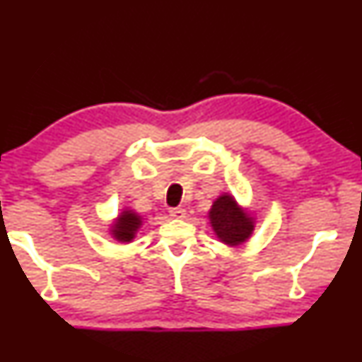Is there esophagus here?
<instances>
[{"label":"esophagus","mask_w":362,"mask_h":362,"mask_svg":"<svg viewBox=\"0 0 362 362\" xmlns=\"http://www.w3.org/2000/svg\"><path fill=\"white\" fill-rule=\"evenodd\" d=\"M169 214H170V217H174V218H183L187 216V212L183 207H173V209L169 211Z\"/></svg>","instance_id":"obj_1"}]
</instances>
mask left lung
I'll return each instance as SVG.
<instances>
[{"mask_svg":"<svg viewBox=\"0 0 362 362\" xmlns=\"http://www.w3.org/2000/svg\"><path fill=\"white\" fill-rule=\"evenodd\" d=\"M214 231L220 241L230 246H236L247 240L254 230L252 218L247 217L230 194H223L214 203L209 212Z\"/></svg>","mask_w":362,"mask_h":362,"instance_id":"8db88e82","label":"left lung"}]
</instances>
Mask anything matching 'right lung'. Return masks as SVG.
I'll list each match as a JSON object with an SVG mask.
<instances>
[{
  "mask_svg": "<svg viewBox=\"0 0 362 362\" xmlns=\"http://www.w3.org/2000/svg\"><path fill=\"white\" fill-rule=\"evenodd\" d=\"M139 226H140V217L137 214H134L131 211H124L122 212V216H119L118 222L115 223L113 235L118 241L129 243L134 238V235H136Z\"/></svg>",
  "mask_w": 362,
  "mask_h": 362,
  "instance_id": "obj_1",
  "label": "right lung"
}]
</instances>
